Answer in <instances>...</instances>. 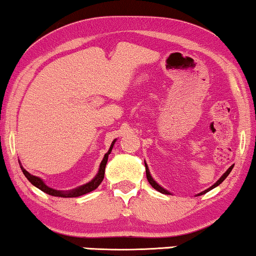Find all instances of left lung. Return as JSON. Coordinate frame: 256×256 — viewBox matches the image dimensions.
Wrapping results in <instances>:
<instances>
[{"label": "left lung", "instance_id": "obj_1", "mask_svg": "<svg viewBox=\"0 0 256 256\" xmlns=\"http://www.w3.org/2000/svg\"><path fill=\"white\" fill-rule=\"evenodd\" d=\"M232 168H234V166H232L230 168H229V169H228L227 171H226L224 174H222V176H221V178H220V180H218V182H216V183L214 184V186H210V188H208V189L204 190V192H200V194H198V196L203 195V194L208 192H210V190H212V189H214V188H216V186H220V184H221V183L223 182V180H224L226 178H227V176H228L229 174H230V171L232 170ZM145 169H146V178H148V183H150L151 186H152V188H154V189H156L157 192H162V194H166V195H169L170 192H168V190L164 189V188H162V186H160V184H158V183L156 182V180H154V178H152V177H151V174H150V171H148V166H146V163H145Z\"/></svg>", "mask_w": 256, "mask_h": 256}]
</instances>
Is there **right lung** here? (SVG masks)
<instances>
[{
    "instance_id": "obj_1",
    "label": "right lung",
    "mask_w": 256,
    "mask_h": 256,
    "mask_svg": "<svg viewBox=\"0 0 256 256\" xmlns=\"http://www.w3.org/2000/svg\"><path fill=\"white\" fill-rule=\"evenodd\" d=\"M114 142H112L111 144V148H110V150L106 152L104 158H102V163H100V168H99V171L98 174H96V176L93 178L90 182L84 184V186H79V188H76V189L70 190V192H60V190H56V189H52V188L47 186L46 184H44V180L41 178H38L36 176H33V174H30L28 172L27 170L24 169V168L21 166L22 169V172L26 177H27V180L30 182L33 186H35L38 189L41 190V192L48 194V195H52V196H56V197H79V196H82L85 195L87 192H93V190H96V188L100 186V183L102 182V180H104V174H105V168H106V163H108V154H111L112 151V148L113 145H114Z\"/></svg>"
}]
</instances>
